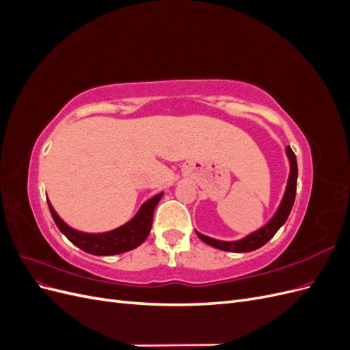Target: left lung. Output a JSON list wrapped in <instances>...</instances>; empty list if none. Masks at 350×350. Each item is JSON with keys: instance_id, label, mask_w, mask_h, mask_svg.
Segmentation results:
<instances>
[{"instance_id": "left-lung-1", "label": "left lung", "mask_w": 350, "mask_h": 350, "mask_svg": "<svg viewBox=\"0 0 350 350\" xmlns=\"http://www.w3.org/2000/svg\"><path fill=\"white\" fill-rule=\"evenodd\" d=\"M286 154H288L289 162H291V174H289V179H288V185H286V191H284L282 203L276 211V215L273 216V219L266 226H262L257 232H252L251 235L242 238L239 241H230V242L217 241V239L208 238L203 234H200V232H197L198 238L203 242L208 243L210 247H215L217 250L229 251V252H250L254 250H258L260 247L264 245V243H267L274 237V234H276V232L280 229V226L284 225V221L288 220V217L291 215V210L295 203L296 179H298V163H296V156H295L293 150L291 149V146L286 147Z\"/></svg>"}]
</instances>
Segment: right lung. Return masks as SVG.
Masks as SVG:
<instances>
[{"label":"right lung","mask_w":350,"mask_h":350,"mask_svg":"<svg viewBox=\"0 0 350 350\" xmlns=\"http://www.w3.org/2000/svg\"><path fill=\"white\" fill-rule=\"evenodd\" d=\"M162 196L163 194L161 193L149 201H146L140 207L139 213L129 224L109 232H103V234H86V232H80L70 228L55 213V210L51 206L49 201L48 206L52 217H54L55 225L74 245L79 247L84 252L93 254V256H115V254H122L137 248L149 237L153 224V211Z\"/></svg>","instance_id":"1"}]
</instances>
